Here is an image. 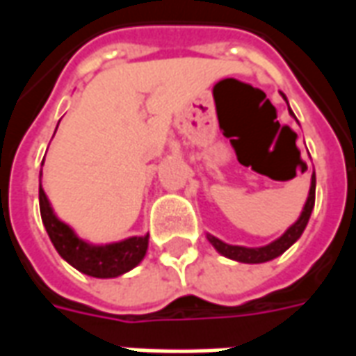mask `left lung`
I'll list each match as a JSON object with an SVG mask.
<instances>
[{
  "label": "left lung",
  "mask_w": 356,
  "mask_h": 356,
  "mask_svg": "<svg viewBox=\"0 0 356 356\" xmlns=\"http://www.w3.org/2000/svg\"><path fill=\"white\" fill-rule=\"evenodd\" d=\"M293 114V112H291ZM314 173L313 179H311V191H309V198L305 202V208L301 211V217H299L296 223L291 225L288 231L284 232L282 236L278 240H275L273 244H268V246L263 248H242V246H229V244H225L216 236H208L209 242L213 244L219 254H223L225 257H231L234 261L240 263H265L270 261V259H275L280 254H284L288 248L296 242V240L301 236V232L305 231L307 223H309V217H311V211L314 208Z\"/></svg>",
  "instance_id": "1"
}]
</instances>
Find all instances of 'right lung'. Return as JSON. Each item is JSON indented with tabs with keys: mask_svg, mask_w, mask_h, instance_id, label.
I'll return each instance as SVG.
<instances>
[{
	"mask_svg": "<svg viewBox=\"0 0 356 356\" xmlns=\"http://www.w3.org/2000/svg\"><path fill=\"white\" fill-rule=\"evenodd\" d=\"M40 211L47 234L60 257L81 270L83 275L95 278H114L139 265L140 259L147 254L148 236H133L108 246H89L88 242H83L74 234L68 225L60 223L53 216V209L42 186H40Z\"/></svg>",
	"mask_w": 356,
	"mask_h": 356,
	"instance_id": "1",
	"label": "right lung"
}]
</instances>
